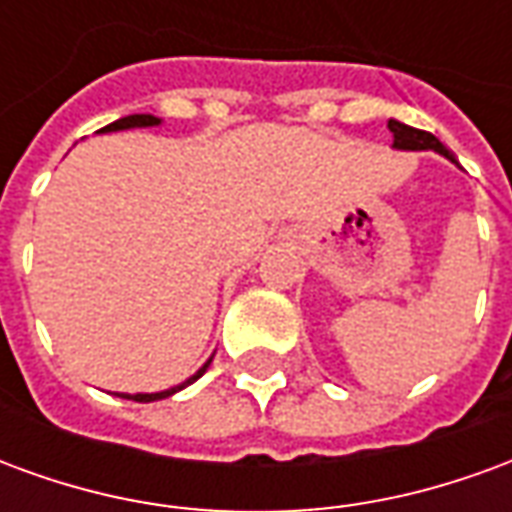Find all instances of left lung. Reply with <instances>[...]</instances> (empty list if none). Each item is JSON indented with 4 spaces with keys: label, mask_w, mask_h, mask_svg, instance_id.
<instances>
[{
    "label": "left lung",
    "mask_w": 512,
    "mask_h": 512,
    "mask_svg": "<svg viewBox=\"0 0 512 512\" xmlns=\"http://www.w3.org/2000/svg\"><path fill=\"white\" fill-rule=\"evenodd\" d=\"M386 128H389L392 136H395L392 147H397V150H436V153H441L444 158H450L452 164H458L450 150L441 145L436 136L428 134V131H419V128H411L406 126V123H397V120H389Z\"/></svg>",
    "instance_id": "1"
}]
</instances>
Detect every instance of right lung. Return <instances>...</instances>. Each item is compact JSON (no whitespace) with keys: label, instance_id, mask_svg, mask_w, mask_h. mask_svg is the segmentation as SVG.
<instances>
[{"label":"right lung","instance_id":"add662e5","mask_svg":"<svg viewBox=\"0 0 512 512\" xmlns=\"http://www.w3.org/2000/svg\"><path fill=\"white\" fill-rule=\"evenodd\" d=\"M161 120L153 115H128V117H120V120H115V123H109L106 128H101V131H123V128H147V126H158ZM208 365H211V359L205 362V365L194 373V376L189 378V381H183L180 386H172V389H164V392H153V395H120V397H128V400H136V403H150V400H161V397H169V395H175V392H180L183 386H189L194 384L197 378L208 370Z\"/></svg>","mask_w":512,"mask_h":512}]
</instances>
